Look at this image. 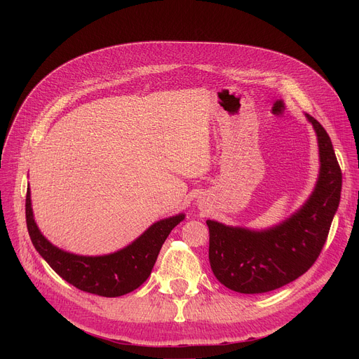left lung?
Returning a JSON list of instances; mask_svg holds the SVG:
<instances>
[{
  "instance_id": "left-lung-1",
  "label": "left lung",
  "mask_w": 359,
  "mask_h": 359,
  "mask_svg": "<svg viewBox=\"0 0 359 359\" xmlns=\"http://www.w3.org/2000/svg\"><path fill=\"white\" fill-rule=\"evenodd\" d=\"M318 145V176L309 199L284 221L263 230L206 219L210 263L224 287L262 294L306 273L322 252L342 191V172L325 128L304 113Z\"/></svg>"
}]
</instances>
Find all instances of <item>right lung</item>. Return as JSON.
Returning <instances> with one entry per match:
<instances>
[{
  "label": "right lung",
  "mask_w": 359,
  "mask_h": 359,
  "mask_svg": "<svg viewBox=\"0 0 359 359\" xmlns=\"http://www.w3.org/2000/svg\"><path fill=\"white\" fill-rule=\"evenodd\" d=\"M184 217L182 212L151 224L140 237L113 253L83 256L56 248L41 233L33 215L30 187L26 196V222L34 249L71 285L100 297H121L141 287L154 268L163 243Z\"/></svg>",
  "instance_id": "obj_1"
}]
</instances>
